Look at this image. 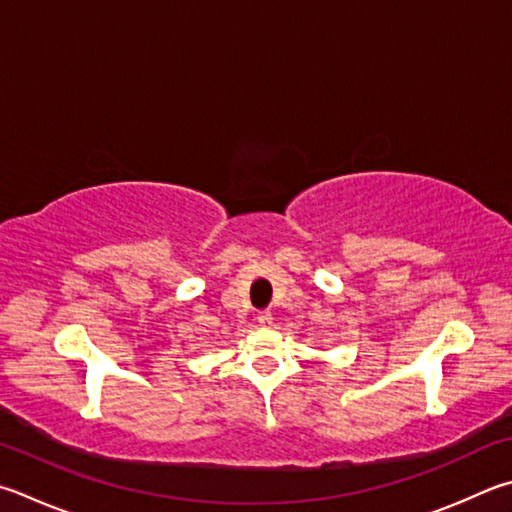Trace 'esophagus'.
Listing matches in <instances>:
<instances>
[{"label":"esophagus","mask_w":512,"mask_h":512,"mask_svg":"<svg viewBox=\"0 0 512 512\" xmlns=\"http://www.w3.org/2000/svg\"><path fill=\"white\" fill-rule=\"evenodd\" d=\"M257 322H259V327H264V329L271 327V324H273L271 311H259V313H257Z\"/></svg>","instance_id":"obj_1"}]
</instances>
